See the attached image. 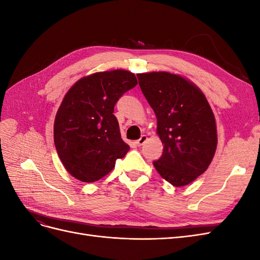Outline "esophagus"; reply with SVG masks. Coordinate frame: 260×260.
I'll list each match as a JSON object with an SVG mask.
<instances>
[{"label":"esophagus","instance_id":"1","mask_svg":"<svg viewBox=\"0 0 260 260\" xmlns=\"http://www.w3.org/2000/svg\"><path fill=\"white\" fill-rule=\"evenodd\" d=\"M146 140H147V137H146V136H142V137H141V138L137 141L136 144H137L138 146H142V145L145 143Z\"/></svg>","mask_w":260,"mask_h":260}]
</instances>
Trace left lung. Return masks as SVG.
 I'll list each match as a JSON object with an SVG mask.
<instances>
[{
	"instance_id": "obj_1",
	"label": "left lung",
	"mask_w": 260,
	"mask_h": 260,
	"mask_svg": "<svg viewBox=\"0 0 260 260\" xmlns=\"http://www.w3.org/2000/svg\"><path fill=\"white\" fill-rule=\"evenodd\" d=\"M138 79L157 118L164 144L158 174L174 186L191 183L210 165L217 147L214 113L203 92L181 76L166 72L139 74Z\"/></svg>"
}]
</instances>
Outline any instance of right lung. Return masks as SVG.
I'll use <instances>...</instances> for the list:
<instances>
[{"instance_id": "1", "label": "right lung", "mask_w": 260, "mask_h": 260, "mask_svg": "<svg viewBox=\"0 0 260 260\" xmlns=\"http://www.w3.org/2000/svg\"><path fill=\"white\" fill-rule=\"evenodd\" d=\"M138 84L127 70L96 73L77 81L62 100L54 121V143L66 170L82 182L111 172L130 146L121 139L114 107Z\"/></svg>"}]
</instances>
